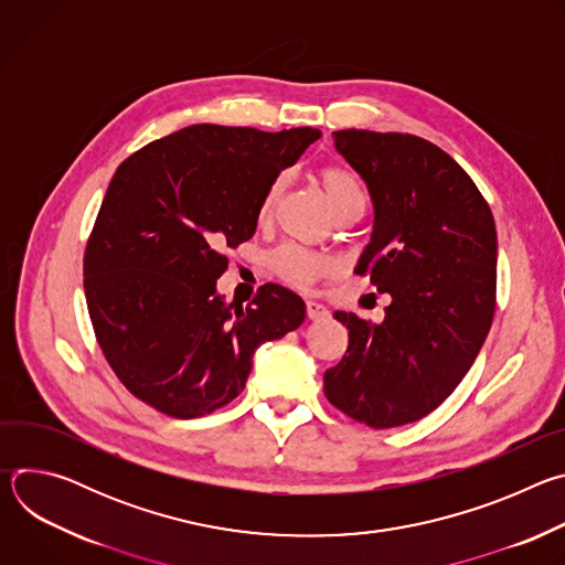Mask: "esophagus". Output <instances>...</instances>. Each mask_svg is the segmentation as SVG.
Segmentation results:
<instances>
[{
    "mask_svg": "<svg viewBox=\"0 0 565 565\" xmlns=\"http://www.w3.org/2000/svg\"><path fill=\"white\" fill-rule=\"evenodd\" d=\"M306 315H308V319H324V317H329V310H327V306H321V303H317V301H306Z\"/></svg>",
    "mask_w": 565,
    "mask_h": 565,
    "instance_id": "esophagus-1",
    "label": "esophagus"
}]
</instances>
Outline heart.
I'll use <instances>...</instances> for the list:
<instances>
[{
  "instance_id": "b5f03b06",
  "label": "heart",
  "mask_w": 565,
  "mask_h": 565,
  "mask_svg": "<svg viewBox=\"0 0 565 565\" xmlns=\"http://www.w3.org/2000/svg\"><path fill=\"white\" fill-rule=\"evenodd\" d=\"M317 185L335 214L347 207H353V205H360V207L364 205L362 181L353 170H349L344 166L321 168L317 172ZM284 188H286V179H281V177L270 183V188L262 201V207H259L262 221H266L273 214L279 196L284 194ZM270 268L284 281H288L297 288H308L317 279L327 277L333 270V262L324 255L303 250L299 246H281L270 255Z\"/></svg>"
}]
</instances>
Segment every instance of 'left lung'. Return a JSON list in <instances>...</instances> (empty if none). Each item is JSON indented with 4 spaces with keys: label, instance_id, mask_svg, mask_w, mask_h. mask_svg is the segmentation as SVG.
<instances>
[{
    "label": "left lung",
    "instance_id": "8db88e82",
    "mask_svg": "<svg viewBox=\"0 0 565 565\" xmlns=\"http://www.w3.org/2000/svg\"><path fill=\"white\" fill-rule=\"evenodd\" d=\"M335 149L362 177L373 232L355 273L391 303L380 324L338 310L349 329L324 393L373 429L409 425L451 395L486 342L497 299V225L456 160L412 134L344 129Z\"/></svg>",
    "mask_w": 565,
    "mask_h": 565
}]
</instances>
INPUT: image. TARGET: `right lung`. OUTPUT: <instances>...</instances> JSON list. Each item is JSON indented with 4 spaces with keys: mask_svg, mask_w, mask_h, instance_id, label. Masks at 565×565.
Here are the masks:
<instances>
[{
    "mask_svg": "<svg viewBox=\"0 0 565 565\" xmlns=\"http://www.w3.org/2000/svg\"><path fill=\"white\" fill-rule=\"evenodd\" d=\"M319 136L190 125L116 170L85 253V295L109 366L160 414L188 420L225 407L255 351L303 321L292 290L266 284L236 308L216 279L223 250L255 234L270 183Z\"/></svg>",
    "mask_w": 565,
    "mask_h": 565,
    "instance_id": "1",
    "label": "right lung"
}]
</instances>
